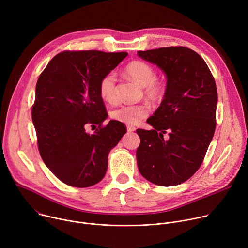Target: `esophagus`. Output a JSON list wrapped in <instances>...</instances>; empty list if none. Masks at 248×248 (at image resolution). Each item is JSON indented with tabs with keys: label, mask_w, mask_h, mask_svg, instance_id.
I'll return each instance as SVG.
<instances>
[{
	"label": "esophagus",
	"mask_w": 248,
	"mask_h": 248,
	"mask_svg": "<svg viewBox=\"0 0 248 248\" xmlns=\"http://www.w3.org/2000/svg\"><path fill=\"white\" fill-rule=\"evenodd\" d=\"M126 129H127L128 132H132V131H135L136 128L134 126H132V125H128V126H126Z\"/></svg>",
	"instance_id": "1"
}]
</instances>
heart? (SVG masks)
Returning <instances> with one entry per match:
<instances>
[{"label": "heart", "mask_w": 248, "mask_h": 248, "mask_svg": "<svg viewBox=\"0 0 248 248\" xmlns=\"http://www.w3.org/2000/svg\"><path fill=\"white\" fill-rule=\"evenodd\" d=\"M125 75L143 87L144 95L153 102L163 99L166 91L165 83L156 78L154 67L143 61H133L126 64ZM99 93L101 97L109 103L117 99V77L114 72L106 74L99 82ZM150 107L145 103L124 104L114 109L111 113L113 120L125 124H136L148 117Z\"/></svg>", "instance_id": "heart-1"}]
</instances>
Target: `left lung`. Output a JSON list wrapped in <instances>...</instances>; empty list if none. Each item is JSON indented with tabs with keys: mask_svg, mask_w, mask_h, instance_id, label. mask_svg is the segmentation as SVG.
<instances>
[{
	"mask_svg": "<svg viewBox=\"0 0 248 248\" xmlns=\"http://www.w3.org/2000/svg\"><path fill=\"white\" fill-rule=\"evenodd\" d=\"M167 76L161 106L147 120L152 130L136 129L140 173L160 186L186 182L200 168L216 128L217 87L205 61L193 50L164 47L138 51Z\"/></svg>",
	"mask_w": 248,
	"mask_h": 248,
	"instance_id": "obj_1",
	"label": "left lung"
}]
</instances>
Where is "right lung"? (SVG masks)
<instances>
[{"label": "right lung", "instance_id": "right-lung-1", "mask_svg": "<svg viewBox=\"0 0 248 248\" xmlns=\"http://www.w3.org/2000/svg\"><path fill=\"white\" fill-rule=\"evenodd\" d=\"M126 56L63 51L39 76L31 110L38 150L48 169L67 186L98 184L107 171L110 150L126 132L118 121L103 124L108 113L98 88L101 78ZM93 126L95 131L88 134L87 128Z\"/></svg>", "mask_w": 248, "mask_h": 248}]
</instances>
